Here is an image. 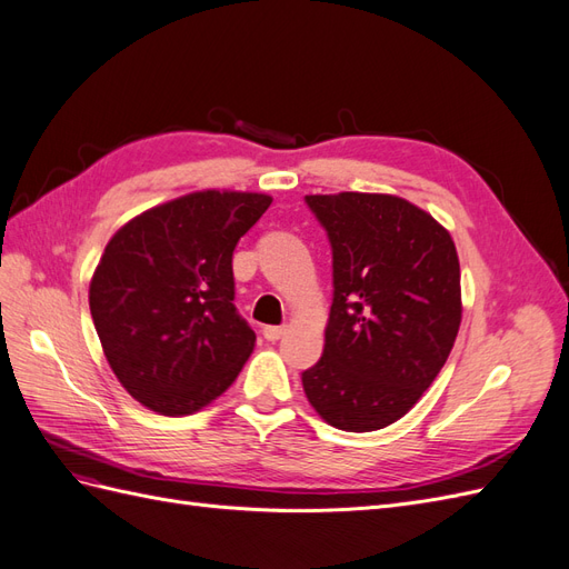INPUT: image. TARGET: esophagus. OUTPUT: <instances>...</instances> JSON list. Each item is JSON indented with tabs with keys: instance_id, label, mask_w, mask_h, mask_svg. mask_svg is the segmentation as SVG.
Wrapping results in <instances>:
<instances>
[{
	"instance_id": "1",
	"label": "esophagus",
	"mask_w": 569,
	"mask_h": 569,
	"mask_svg": "<svg viewBox=\"0 0 569 569\" xmlns=\"http://www.w3.org/2000/svg\"><path fill=\"white\" fill-rule=\"evenodd\" d=\"M287 335V327L284 325H268V327H263V337L268 339V341H278V339H282Z\"/></svg>"
}]
</instances>
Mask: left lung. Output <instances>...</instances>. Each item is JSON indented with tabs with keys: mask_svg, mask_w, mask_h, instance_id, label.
Here are the masks:
<instances>
[{
	"mask_svg": "<svg viewBox=\"0 0 569 569\" xmlns=\"http://www.w3.org/2000/svg\"><path fill=\"white\" fill-rule=\"evenodd\" d=\"M332 242L335 299L306 399L343 432L401 420L437 380L462 320L453 239L396 194H308Z\"/></svg>",
	"mask_w": 569,
	"mask_h": 569,
	"instance_id": "left-lung-1",
	"label": "left lung"
}]
</instances>
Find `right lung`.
<instances>
[{
  "label": "right lung",
  "instance_id": "obj_1",
  "mask_svg": "<svg viewBox=\"0 0 569 569\" xmlns=\"http://www.w3.org/2000/svg\"><path fill=\"white\" fill-rule=\"evenodd\" d=\"M272 197L201 189L118 228L90 280V313L123 389L159 416L213 403L256 347L234 311L232 251Z\"/></svg>",
  "mask_w": 569,
  "mask_h": 569
}]
</instances>
